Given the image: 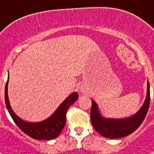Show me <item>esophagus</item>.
<instances>
[{"label": "esophagus", "mask_w": 154, "mask_h": 154, "mask_svg": "<svg viewBox=\"0 0 154 154\" xmlns=\"http://www.w3.org/2000/svg\"><path fill=\"white\" fill-rule=\"evenodd\" d=\"M81 91H82V92H85V91H86V90H84V89H82V90H81Z\"/></svg>", "instance_id": "esophagus-1"}]
</instances>
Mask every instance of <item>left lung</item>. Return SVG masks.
<instances>
[{
	"instance_id": "left-lung-1",
	"label": "left lung",
	"mask_w": 154,
	"mask_h": 154,
	"mask_svg": "<svg viewBox=\"0 0 154 154\" xmlns=\"http://www.w3.org/2000/svg\"><path fill=\"white\" fill-rule=\"evenodd\" d=\"M150 101L149 83L148 82L147 95L144 105L135 115L126 119H105L99 112L97 104L92 101L91 120L95 130L108 138H119L131 134L142 124L148 112Z\"/></svg>"
}]
</instances>
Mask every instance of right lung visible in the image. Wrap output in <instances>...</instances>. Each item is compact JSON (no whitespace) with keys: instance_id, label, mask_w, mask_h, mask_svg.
Listing matches in <instances>:
<instances>
[{"instance_id":"obj_1","label":"right lung","mask_w":154,"mask_h":154,"mask_svg":"<svg viewBox=\"0 0 154 154\" xmlns=\"http://www.w3.org/2000/svg\"><path fill=\"white\" fill-rule=\"evenodd\" d=\"M8 79L6 82L5 91L6 107L13 121L20 128V130L23 131L28 136L38 140H52L59 136L65 126L67 111L70 106L74 104L78 99V93H73L69 97H67L56 110L55 112L45 120L38 123H28L18 117L12 111L8 97Z\"/></svg>"}]
</instances>
